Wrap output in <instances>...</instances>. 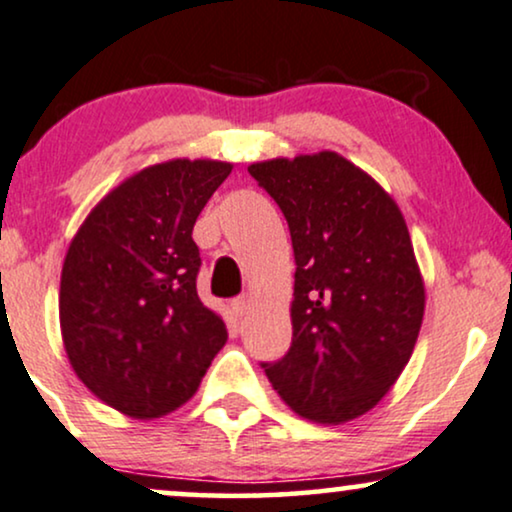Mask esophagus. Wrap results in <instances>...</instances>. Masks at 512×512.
<instances>
[{"instance_id":"1","label":"esophagus","mask_w":512,"mask_h":512,"mask_svg":"<svg viewBox=\"0 0 512 512\" xmlns=\"http://www.w3.org/2000/svg\"><path fill=\"white\" fill-rule=\"evenodd\" d=\"M231 309H234L236 319H243V316L248 314V309H250V297H248V295H241V297H236V300L231 302Z\"/></svg>"}]
</instances>
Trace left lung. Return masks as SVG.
Returning <instances> with one entry per match:
<instances>
[{
  "mask_svg": "<svg viewBox=\"0 0 512 512\" xmlns=\"http://www.w3.org/2000/svg\"><path fill=\"white\" fill-rule=\"evenodd\" d=\"M295 250L293 345L262 364L297 416L340 425L364 416L409 364L425 312L399 205L335 151L252 163Z\"/></svg>",
  "mask_w": 512,
  "mask_h": 512,
  "instance_id": "obj_1",
  "label": "left lung"
}]
</instances>
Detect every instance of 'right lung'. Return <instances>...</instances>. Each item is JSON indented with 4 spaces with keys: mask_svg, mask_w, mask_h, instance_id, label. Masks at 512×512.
Returning <instances> with one entry per match:
<instances>
[{
    "mask_svg": "<svg viewBox=\"0 0 512 512\" xmlns=\"http://www.w3.org/2000/svg\"><path fill=\"white\" fill-rule=\"evenodd\" d=\"M234 165L174 158L134 172L89 212L61 271L58 319L77 378L129 418L177 411L224 347L200 302L193 224Z\"/></svg>",
    "mask_w": 512,
    "mask_h": 512,
    "instance_id": "obj_1",
    "label": "right lung"
}]
</instances>
